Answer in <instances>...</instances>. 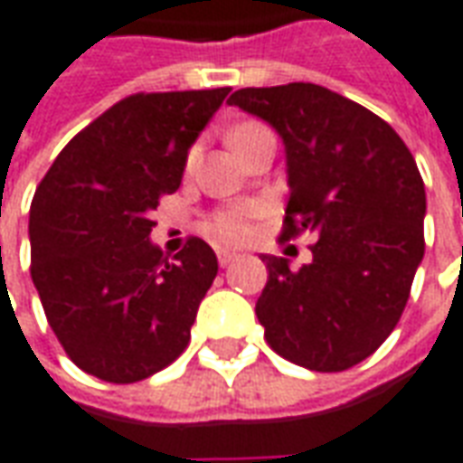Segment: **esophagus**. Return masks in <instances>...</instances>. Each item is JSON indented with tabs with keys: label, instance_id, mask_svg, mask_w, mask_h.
<instances>
[{
	"label": "esophagus",
	"instance_id": "1",
	"mask_svg": "<svg viewBox=\"0 0 463 463\" xmlns=\"http://www.w3.org/2000/svg\"><path fill=\"white\" fill-rule=\"evenodd\" d=\"M232 260H238V253H231V250H218V263L225 268V265H231Z\"/></svg>",
	"mask_w": 463,
	"mask_h": 463
}]
</instances>
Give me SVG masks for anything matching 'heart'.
Returning <instances> with one entry per match:
<instances>
[{
    "label": "heart",
    "instance_id": "1",
    "mask_svg": "<svg viewBox=\"0 0 463 463\" xmlns=\"http://www.w3.org/2000/svg\"><path fill=\"white\" fill-rule=\"evenodd\" d=\"M255 128L253 122H245V125H238L235 130L231 132V137L241 135V132ZM228 137V140H231ZM260 215V205H231V208L218 210L208 222H205V232L215 242H222V245H235V242L248 241V235L253 231L255 218Z\"/></svg>",
    "mask_w": 463,
    "mask_h": 463
}]
</instances>
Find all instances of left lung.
<instances>
[{"label":"left lung","instance_id":"1","mask_svg":"<svg viewBox=\"0 0 463 463\" xmlns=\"http://www.w3.org/2000/svg\"><path fill=\"white\" fill-rule=\"evenodd\" d=\"M228 105L265 119L286 145L283 238L308 231L313 260L268 268L255 303L265 341L310 371H345L396 328L423 258L426 190L389 122L310 82L245 87Z\"/></svg>","mask_w":463,"mask_h":463}]
</instances>
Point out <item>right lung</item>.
<instances>
[{"label":"right lung","instance_id":"obj_1","mask_svg":"<svg viewBox=\"0 0 463 463\" xmlns=\"http://www.w3.org/2000/svg\"><path fill=\"white\" fill-rule=\"evenodd\" d=\"M231 87L130 95L67 142L29 208L32 280L67 355L90 376L135 383L185 351L218 276L208 242L167 255L150 213Z\"/></svg>","mask_w":463,"mask_h":463}]
</instances>
